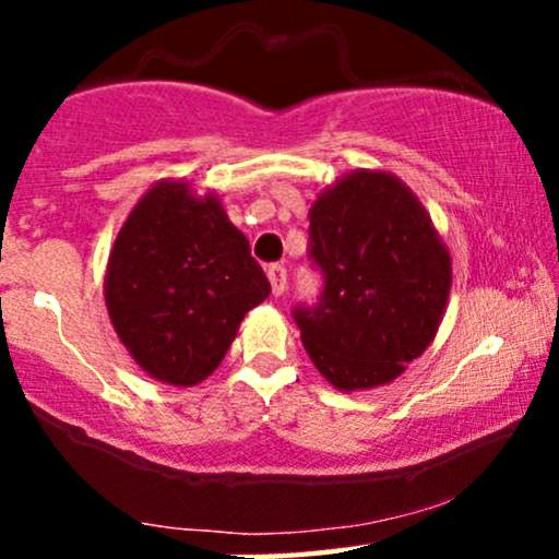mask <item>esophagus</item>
I'll list each match as a JSON object with an SVG mask.
<instances>
[{
	"instance_id": "obj_1",
	"label": "esophagus",
	"mask_w": 559,
	"mask_h": 559,
	"mask_svg": "<svg viewBox=\"0 0 559 559\" xmlns=\"http://www.w3.org/2000/svg\"><path fill=\"white\" fill-rule=\"evenodd\" d=\"M267 278H271V286H273L275 297H281V294L286 292V267L275 262V265L267 267Z\"/></svg>"
}]
</instances>
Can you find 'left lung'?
<instances>
[{"mask_svg":"<svg viewBox=\"0 0 559 559\" xmlns=\"http://www.w3.org/2000/svg\"><path fill=\"white\" fill-rule=\"evenodd\" d=\"M310 258L325 286L297 307L301 344L338 391L386 386L433 342L452 258L431 215L389 170H352L310 207Z\"/></svg>","mask_w":559,"mask_h":559,"instance_id":"left-lung-1","label":"left lung"}]
</instances>
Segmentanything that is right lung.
Returning a JSON list of instances; mask_svg holds the SVG:
<instances>
[{"mask_svg":"<svg viewBox=\"0 0 559 559\" xmlns=\"http://www.w3.org/2000/svg\"><path fill=\"white\" fill-rule=\"evenodd\" d=\"M271 284L215 191L163 178L112 243L105 305L133 362L168 386H197L226 357Z\"/></svg>","mask_w":559,"mask_h":559,"instance_id":"add662e5","label":"right lung"}]
</instances>
